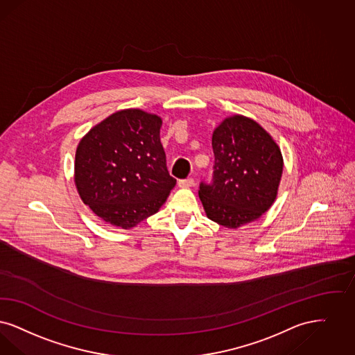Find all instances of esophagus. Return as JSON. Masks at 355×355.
<instances>
[{"label":"esophagus","mask_w":355,"mask_h":355,"mask_svg":"<svg viewBox=\"0 0 355 355\" xmlns=\"http://www.w3.org/2000/svg\"><path fill=\"white\" fill-rule=\"evenodd\" d=\"M193 184H195V182H193V179H192V178L179 180V183H178V185H179L180 188H189V187H192Z\"/></svg>","instance_id":"esophagus-1"}]
</instances>
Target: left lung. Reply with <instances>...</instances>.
I'll return each mask as SVG.
<instances>
[{
  "label": "left lung",
  "mask_w": 355,
  "mask_h": 355,
  "mask_svg": "<svg viewBox=\"0 0 355 355\" xmlns=\"http://www.w3.org/2000/svg\"><path fill=\"white\" fill-rule=\"evenodd\" d=\"M212 148L214 179L199 189L207 217L233 230L260 218L277 198L284 168L277 143L253 119L233 115L215 128Z\"/></svg>",
  "instance_id": "left-lung-1"
}]
</instances>
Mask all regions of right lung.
<instances>
[{"label": "right lung", "mask_w": 355, "mask_h": 355, "mask_svg": "<svg viewBox=\"0 0 355 355\" xmlns=\"http://www.w3.org/2000/svg\"><path fill=\"white\" fill-rule=\"evenodd\" d=\"M162 118L139 108L110 115L80 139L74 180L103 221L130 230L159 211L176 180L160 143Z\"/></svg>", "instance_id": "add662e5"}]
</instances>
